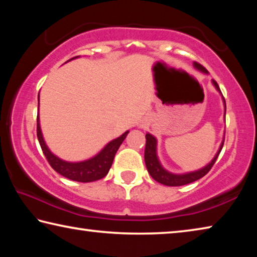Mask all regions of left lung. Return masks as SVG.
I'll use <instances>...</instances> for the list:
<instances>
[{
  "label": "left lung",
  "instance_id": "obj_1",
  "mask_svg": "<svg viewBox=\"0 0 257 257\" xmlns=\"http://www.w3.org/2000/svg\"><path fill=\"white\" fill-rule=\"evenodd\" d=\"M194 67L198 69V70L207 73V70L202 66V64L194 62ZM212 82H213V85L215 86V88L221 93L220 87H219V85H217V82L215 80H212ZM222 98H223V103H224V107H225L224 97L222 96ZM223 144H224V138H223L222 143H221L220 149H219V151H217V153L215 154L214 159H213L211 162L206 165V167L201 169V170L185 173V175H173V173L165 170V169L160 163L158 155H156V138L153 136V135L146 134V145H145L144 158H145V164H146L147 171H149L151 177L153 178L154 180H156L158 182H160V184L165 185V186L175 187V186H184L187 184H190V182H194L198 179H201L202 177L205 176L206 173L211 170L212 167L215 163L217 156H219V154H220L221 150H222Z\"/></svg>",
  "mask_w": 257,
  "mask_h": 257
}]
</instances>
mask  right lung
Here are the masks:
<instances>
[{"label":"right lung","mask_w":257,"mask_h":257,"mask_svg":"<svg viewBox=\"0 0 257 257\" xmlns=\"http://www.w3.org/2000/svg\"><path fill=\"white\" fill-rule=\"evenodd\" d=\"M38 104H40V94H38ZM128 133L129 132H125L124 134L121 135L120 137L113 139V141L108 143L97 155H95L92 159L76 163L67 162V161H63L59 159L58 156H55L49 150V147L46 146L44 138H43L42 135L40 118H38L37 114V138L47 162H49L51 167L53 168L56 172L60 173L61 176L66 177L68 179L73 181L92 182L105 177L108 170H110L113 160H114L116 151L119 150L120 145L122 144V142L124 141V138L128 135Z\"/></svg>","instance_id":"obj_1"}]
</instances>
